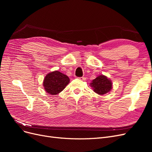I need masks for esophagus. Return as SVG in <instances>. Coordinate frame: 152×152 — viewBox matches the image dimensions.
Returning <instances> with one entry per match:
<instances>
[{"label":"esophagus","instance_id":"obj_1","mask_svg":"<svg viewBox=\"0 0 152 152\" xmlns=\"http://www.w3.org/2000/svg\"><path fill=\"white\" fill-rule=\"evenodd\" d=\"M79 79L80 80H83V81H84V80H86V77H79Z\"/></svg>","mask_w":152,"mask_h":152}]
</instances>
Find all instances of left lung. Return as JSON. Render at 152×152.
Instances as JSON below:
<instances>
[{
	"label": "left lung",
	"mask_w": 152,
	"mask_h": 152,
	"mask_svg": "<svg viewBox=\"0 0 152 152\" xmlns=\"http://www.w3.org/2000/svg\"><path fill=\"white\" fill-rule=\"evenodd\" d=\"M90 85L95 93L99 95H103L108 93L112 88V81L103 75L96 77L92 81Z\"/></svg>",
	"instance_id": "left-lung-1"
}]
</instances>
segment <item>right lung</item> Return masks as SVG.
<instances>
[{"label":"right lung","mask_w":152,"mask_h":152,"mask_svg":"<svg viewBox=\"0 0 152 152\" xmlns=\"http://www.w3.org/2000/svg\"><path fill=\"white\" fill-rule=\"evenodd\" d=\"M70 82L68 77L59 71L48 73L45 77L43 86L45 91L50 95H56L61 92Z\"/></svg>","instance_id":"add662e5"}]
</instances>
